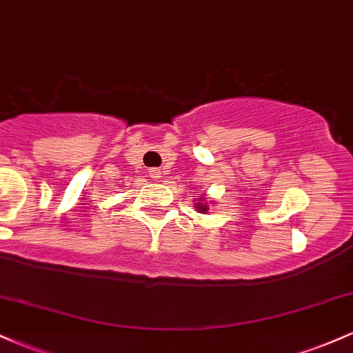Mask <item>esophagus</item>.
<instances>
[{"label":"esophagus","mask_w":353,"mask_h":353,"mask_svg":"<svg viewBox=\"0 0 353 353\" xmlns=\"http://www.w3.org/2000/svg\"><path fill=\"white\" fill-rule=\"evenodd\" d=\"M149 176H151L154 181L161 179V177H163V171H161L159 168H152V169H149Z\"/></svg>","instance_id":"obj_1"}]
</instances>
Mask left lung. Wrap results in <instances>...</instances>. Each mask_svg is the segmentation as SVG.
Listing matches in <instances>:
<instances>
[{"instance_id": "1", "label": "left lung", "mask_w": 353, "mask_h": 353, "mask_svg": "<svg viewBox=\"0 0 353 353\" xmlns=\"http://www.w3.org/2000/svg\"><path fill=\"white\" fill-rule=\"evenodd\" d=\"M197 209H199L201 212H208V205H201V202H197Z\"/></svg>"}]
</instances>
